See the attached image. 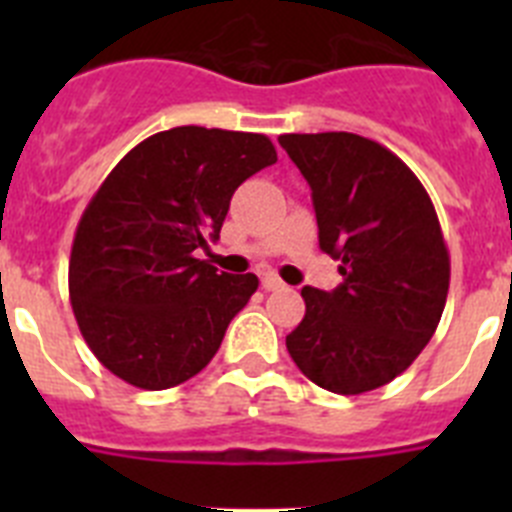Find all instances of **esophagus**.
<instances>
[{
	"instance_id": "esophagus-1",
	"label": "esophagus",
	"mask_w": 512,
	"mask_h": 512,
	"mask_svg": "<svg viewBox=\"0 0 512 512\" xmlns=\"http://www.w3.org/2000/svg\"><path fill=\"white\" fill-rule=\"evenodd\" d=\"M261 287H264L266 292H279V289H284L287 284H284L277 274H271L269 271V274H264V277H261Z\"/></svg>"
}]
</instances>
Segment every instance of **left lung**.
Here are the masks:
<instances>
[{"instance_id":"obj_1","label":"left lung","mask_w":512,"mask_h":512,"mask_svg":"<svg viewBox=\"0 0 512 512\" xmlns=\"http://www.w3.org/2000/svg\"><path fill=\"white\" fill-rule=\"evenodd\" d=\"M312 189L320 248L341 261L333 292L302 289L287 351L310 382L361 395L392 382L431 341L449 295V248L418 176L354 133L279 135Z\"/></svg>"}]
</instances>
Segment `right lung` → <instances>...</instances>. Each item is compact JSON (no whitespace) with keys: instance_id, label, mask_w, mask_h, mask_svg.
Returning <instances> with one entry per match:
<instances>
[{"instance_id":"add662e5","label":"right lung","mask_w":512,"mask_h":512,"mask_svg":"<svg viewBox=\"0 0 512 512\" xmlns=\"http://www.w3.org/2000/svg\"><path fill=\"white\" fill-rule=\"evenodd\" d=\"M277 161L259 133L171 128L107 174L74 235L69 295L81 336L115 377L169 390L200 374L259 287L194 259L217 241L230 197Z\"/></svg>"}]
</instances>
